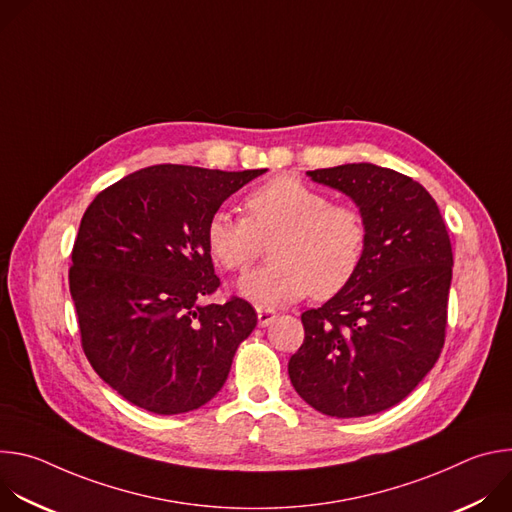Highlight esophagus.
<instances>
[{"mask_svg":"<svg viewBox=\"0 0 512 512\" xmlns=\"http://www.w3.org/2000/svg\"><path fill=\"white\" fill-rule=\"evenodd\" d=\"M257 318H259V326H269L277 318V312L269 308H257Z\"/></svg>","mask_w":512,"mask_h":512,"instance_id":"1","label":"esophagus"}]
</instances>
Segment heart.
I'll use <instances>...</instances> for the list:
<instances>
[{
	"mask_svg": "<svg viewBox=\"0 0 512 512\" xmlns=\"http://www.w3.org/2000/svg\"><path fill=\"white\" fill-rule=\"evenodd\" d=\"M247 218L229 210L210 214L204 239L210 257L227 271L245 273L271 243V265L247 275L239 289L259 306L296 302L310 291L324 300L358 271L369 241V223L354 204L294 176H275L245 198Z\"/></svg>",
	"mask_w": 512,
	"mask_h": 512,
	"instance_id": "b5f03b06",
	"label": "heart"
}]
</instances>
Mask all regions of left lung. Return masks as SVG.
<instances>
[{
	"instance_id": "8db88e82",
	"label": "left lung",
	"mask_w": 512,
	"mask_h": 512,
	"mask_svg": "<svg viewBox=\"0 0 512 512\" xmlns=\"http://www.w3.org/2000/svg\"><path fill=\"white\" fill-rule=\"evenodd\" d=\"M350 196L369 241L354 277L302 314L304 344L287 373L298 395L330 417H364L403 401L446 342L452 243L431 194L375 164L308 172Z\"/></svg>"
}]
</instances>
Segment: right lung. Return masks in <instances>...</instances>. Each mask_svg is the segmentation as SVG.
<instances>
[{
	"label": "right lung",
	"instance_id": "add662e5",
	"mask_svg": "<svg viewBox=\"0 0 512 512\" xmlns=\"http://www.w3.org/2000/svg\"><path fill=\"white\" fill-rule=\"evenodd\" d=\"M263 172L152 166L85 210L70 296L91 367L129 403L178 415L223 389L257 312L237 296L202 302L221 287L204 231L210 214Z\"/></svg>",
	"mask_w": 512,
	"mask_h": 512
}]
</instances>
